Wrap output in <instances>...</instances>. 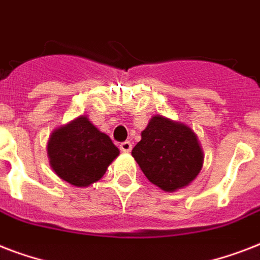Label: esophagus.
I'll use <instances>...</instances> for the list:
<instances>
[{
    "label": "esophagus",
    "instance_id": "esophagus-1",
    "mask_svg": "<svg viewBox=\"0 0 260 260\" xmlns=\"http://www.w3.org/2000/svg\"><path fill=\"white\" fill-rule=\"evenodd\" d=\"M120 150L122 151V152H129L131 150H132V144H131V142H122L120 143Z\"/></svg>",
    "mask_w": 260,
    "mask_h": 260
}]
</instances>
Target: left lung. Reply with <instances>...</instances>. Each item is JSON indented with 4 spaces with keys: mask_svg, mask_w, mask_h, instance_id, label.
I'll return each instance as SVG.
<instances>
[{
    "mask_svg": "<svg viewBox=\"0 0 260 260\" xmlns=\"http://www.w3.org/2000/svg\"><path fill=\"white\" fill-rule=\"evenodd\" d=\"M148 181L165 191L189 185L202 167V151L189 126L163 116L151 118L132 150Z\"/></svg>",
    "mask_w": 260,
    "mask_h": 260,
    "instance_id": "8db88e82",
    "label": "left lung"
}]
</instances>
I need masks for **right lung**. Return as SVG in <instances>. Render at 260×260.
Here are the masks:
<instances>
[{
  "mask_svg": "<svg viewBox=\"0 0 260 260\" xmlns=\"http://www.w3.org/2000/svg\"><path fill=\"white\" fill-rule=\"evenodd\" d=\"M47 150L56 175L79 187L102 178L120 154L109 136L100 132L85 116L54 131Z\"/></svg>",
  "mask_w": 260,
  "mask_h": 260,
  "instance_id": "right-lung-1",
  "label": "right lung"
}]
</instances>
